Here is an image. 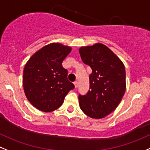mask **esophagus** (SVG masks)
Wrapping results in <instances>:
<instances>
[{
  "label": "esophagus",
  "mask_w": 150,
  "mask_h": 150,
  "mask_svg": "<svg viewBox=\"0 0 150 150\" xmlns=\"http://www.w3.org/2000/svg\"><path fill=\"white\" fill-rule=\"evenodd\" d=\"M74 85H75V88H78V85H79V84H78L77 81H75V82H74Z\"/></svg>",
  "instance_id": "obj_1"
}]
</instances>
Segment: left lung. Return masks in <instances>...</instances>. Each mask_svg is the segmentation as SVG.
<instances>
[{
  "label": "left lung",
  "instance_id": "1",
  "mask_svg": "<svg viewBox=\"0 0 150 150\" xmlns=\"http://www.w3.org/2000/svg\"><path fill=\"white\" fill-rule=\"evenodd\" d=\"M82 62L92 69L90 88L79 95L81 110L93 119H102L112 112L120 103L126 89V73L119 58L102 43L81 47Z\"/></svg>",
  "mask_w": 150,
  "mask_h": 150
}]
</instances>
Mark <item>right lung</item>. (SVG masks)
I'll return each instance as SVG.
<instances>
[{
	"mask_svg": "<svg viewBox=\"0 0 150 150\" xmlns=\"http://www.w3.org/2000/svg\"><path fill=\"white\" fill-rule=\"evenodd\" d=\"M71 48L60 43L42 47L25 64L23 85L30 103L43 112H51L62 105L74 85L68 80V71L62 62Z\"/></svg>",
	"mask_w": 150,
	"mask_h": 150,
	"instance_id": "right-lung-1",
	"label": "right lung"
}]
</instances>
